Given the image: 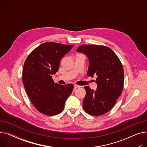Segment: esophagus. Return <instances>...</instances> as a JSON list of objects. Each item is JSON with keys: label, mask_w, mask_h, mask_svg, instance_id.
Here are the masks:
<instances>
[{"label": "esophagus", "mask_w": 147, "mask_h": 147, "mask_svg": "<svg viewBox=\"0 0 147 147\" xmlns=\"http://www.w3.org/2000/svg\"><path fill=\"white\" fill-rule=\"evenodd\" d=\"M74 89H76V88H80L81 86H79V85H78V84H74Z\"/></svg>", "instance_id": "1"}]
</instances>
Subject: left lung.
I'll return each instance as SVG.
<instances>
[{
	"label": "left lung",
	"mask_w": 147,
	"mask_h": 147,
	"mask_svg": "<svg viewBox=\"0 0 147 147\" xmlns=\"http://www.w3.org/2000/svg\"><path fill=\"white\" fill-rule=\"evenodd\" d=\"M77 51L85 54L89 61L88 76H97L95 91L85 86L83 101L84 110L98 116L111 110L121 95L124 85V71L120 60L109 47L96 45H82Z\"/></svg>",
	"instance_id": "8db88e82"
}]
</instances>
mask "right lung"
Masks as SVG:
<instances>
[{
	"mask_svg": "<svg viewBox=\"0 0 147 147\" xmlns=\"http://www.w3.org/2000/svg\"><path fill=\"white\" fill-rule=\"evenodd\" d=\"M48 42L31 52L23 67L22 82L30 101L36 109L47 115H55L64 110L74 86L55 83L52 76L59 69L61 58L73 47Z\"/></svg>",
	"mask_w": 147,
	"mask_h": 147,
	"instance_id": "1",
	"label": "right lung"
}]
</instances>
